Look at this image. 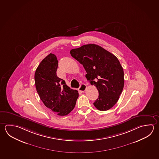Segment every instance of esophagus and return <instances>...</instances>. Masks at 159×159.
<instances>
[{"instance_id":"obj_1","label":"esophagus","mask_w":159,"mask_h":159,"mask_svg":"<svg viewBox=\"0 0 159 159\" xmlns=\"http://www.w3.org/2000/svg\"><path fill=\"white\" fill-rule=\"evenodd\" d=\"M87 89L86 85L85 84H81L80 87L78 88V90L80 91H82V92H84L86 89Z\"/></svg>"}]
</instances>
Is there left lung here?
Segmentation results:
<instances>
[{
    "label": "left lung",
    "mask_w": 159,
    "mask_h": 159,
    "mask_svg": "<svg viewBox=\"0 0 159 159\" xmlns=\"http://www.w3.org/2000/svg\"><path fill=\"white\" fill-rule=\"evenodd\" d=\"M86 71L87 80L96 87L98 98L93 103L100 111L111 109L123 89L124 72L118 58L96 44H87L70 51Z\"/></svg>",
    "instance_id": "left-lung-1"
}]
</instances>
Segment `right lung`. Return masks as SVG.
Masks as SVG:
<instances>
[{
    "label": "right lung",
    "mask_w": 159,
    "mask_h": 159,
    "mask_svg": "<svg viewBox=\"0 0 159 159\" xmlns=\"http://www.w3.org/2000/svg\"><path fill=\"white\" fill-rule=\"evenodd\" d=\"M58 66L55 55L50 53L46 56L36 70L35 86L44 105L58 116H65L75 108L78 93L57 77Z\"/></svg>",
    "instance_id": "right-lung-1"
}]
</instances>
